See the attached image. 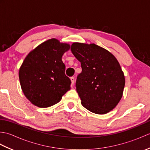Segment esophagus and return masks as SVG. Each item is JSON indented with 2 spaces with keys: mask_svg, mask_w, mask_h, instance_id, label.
Masks as SVG:
<instances>
[{
  "mask_svg": "<svg viewBox=\"0 0 150 150\" xmlns=\"http://www.w3.org/2000/svg\"><path fill=\"white\" fill-rule=\"evenodd\" d=\"M70 80H71V84L73 85V84L75 83V77H71V78H70Z\"/></svg>",
  "mask_w": 150,
  "mask_h": 150,
  "instance_id": "1",
  "label": "esophagus"
}]
</instances>
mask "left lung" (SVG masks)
I'll use <instances>...</instances> for the list:
<instances>
[{"label":"left lung","mask_w":150,"mask_h":150,"mask_svg":"<svg viewBox=\"0 0 150 150\" xmlns=\"http://www.w3.org/2000/svg\"><path fill=\"white\" fill-rule=\"evenodd\" d=\"M71 51L81 64L76 90L82 106L97 114L112 110L122 98L125 85L124 73L117 59L95 44L75 42Z\"/></svg>","instance_id":"obj_1"}]
</instances>
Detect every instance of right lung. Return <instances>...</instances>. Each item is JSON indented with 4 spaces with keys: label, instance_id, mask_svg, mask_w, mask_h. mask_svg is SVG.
<instances>
[{
    "label": "right lung",
    "instance_id": "right-lung-1",
    "mask_svg": "<svg viewBox=\"0 0 150 150\" xmlns=\"http://www.w3.org/2000/svg\"><path fill=\"white\" fill-rule=\"evenodd\" d=\"M68 44L52 39L28 54L19 69V80L25 96L33 104L47 108L58 103L70 90L71 80L65 75L62 56Z\"/></svg>",
    "mask_w": 150,
    "mask_h": 150
}]
</instances>
